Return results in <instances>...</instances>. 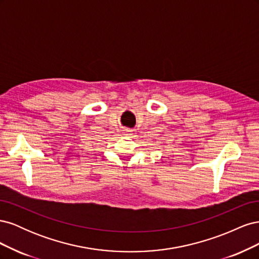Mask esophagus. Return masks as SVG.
<instances>
[{
	"instance_id": "1",
	"label": "esophagus",
	"mask_w": 259,
	"mask_h": 259,
	"mask_svg": "<svg viewBox=\"0 0 259 259\" xmlns=\"http://www.w3.org/2000/svg\"><path fill=\"white\" fill-rule=\"evenodd\" d=\"M131 133H132L131 130H126L125 131V135H131Z\"/></svg>"
}]
</instances>
